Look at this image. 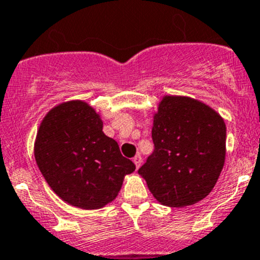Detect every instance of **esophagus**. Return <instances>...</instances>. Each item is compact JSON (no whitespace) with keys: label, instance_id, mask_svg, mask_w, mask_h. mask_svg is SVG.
I'll use <instances>...</instances> for the list:
<instances>
[{"label":"esophagus","instance_id":"obj_1","mask_svg":"<svg viewBox=\"0 0 260 260\" xmlns=\"http://www.w3.org/2000/svg\"><path fill=\"white\" fill-rule=\"evenodd\" d=\"M133 162H135L136 167H137V169H140L141 164H142V157H141L140 154H137V156H136L135 158H133Z\"/></svg>","mask_w":260,"mask_h":260}]
</instances>
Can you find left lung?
Here are the masks:
<instances>
[{"mask_svg":"<svg viewBox=\"0 0 260 260\" xmlns=\"http://www.w3.org/2000/svg\"><path fill=\"white\" fill-rule=\"evenodd\" d=\"M154 152L138 170L159 204L183 208L205 199L226 154L224 118L185 95H164L153 113Z\"/></svg>","mask_w":260,"mask_h":260,"instance_id":"obj_1","label":"left lung"}]
</instances>
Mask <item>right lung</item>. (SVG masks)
<instances>
[{
	"mask_svg": "<svg viewBox=\"0 0 260 260\" xmlns=\"http://www.w3.org/2000/svg\"><path fill=\"white\" fill-rule=\"evenodd\" d=\"M36 164L51 190L69 205L102 209L136 170L103 132L101 114L85 101L56 104L45 114L34 143Z\"/></svg>",
	"mask_w": 260,
	"mask_h": 260,
	"instance_id": "1",
	"label": "right lung"
}]
</instances>
